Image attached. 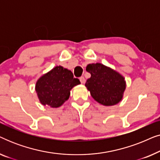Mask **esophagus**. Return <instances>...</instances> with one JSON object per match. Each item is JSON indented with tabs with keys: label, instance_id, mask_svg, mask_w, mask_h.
Instances as JSON below:
<instances>
[{
	"label": "esophagus",
	"instance_id": "34e87169",
	"mask_svg": "<svg viewBox=\"0 0 160 160\" xmlns=\"http://www.w3.org/2000/svg\"><path fill=\"white\" fill-rule=\"evenodd\" d=\"M79 80H80V82H81V83H82V84H84V83L85 82V78H84V76H81V77L79 78Z\"/></svg>",
	"mask_w": 160,
	"mask_h": 160
}]
</instances>
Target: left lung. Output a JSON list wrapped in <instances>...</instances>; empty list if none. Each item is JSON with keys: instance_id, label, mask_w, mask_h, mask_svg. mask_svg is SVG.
I'll return each mask as SVG.
<instances>
[{"instance_id": "left-lung-1", "label": "left lung", "mask_w": 160, "mask_h": 160, "mask_svg": "<svg viewBox=\"0 0 160 160\" xmlns=\"http://www.w3.org/2000/svg\"><path fill=\"white\" fill-rule=\"evenodd\" d=\"M86 71L91 77L85 86L96 101L106 106L121 101L126 88L125 80L121 74L101 63L89 64Z\"/></svg>"}]
</instances>
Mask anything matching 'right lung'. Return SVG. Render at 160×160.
<instances>
[{
  "label": "right lung",
  "mask_w": 160,
  "mask_h": 160,
  "mask_svg": "<svg viewBox=\"0 0 160 160\" xmlns=\"http://www.w3.org/2000/svg\"><path fill=\"white\" fill-rule=\"evenodd\" d=\"M79 84L71 71L60 65L38 78L36 91L41 104L58 108L68 99L71 89Z\"/></svg>",
  "instance_id": "obj_1"
}]
</instances>
